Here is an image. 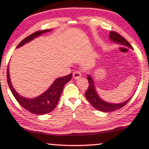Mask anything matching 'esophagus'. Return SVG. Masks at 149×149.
<instances>
[{
    "instance_id": "34e87169",
    "label": "esophagus",
    "mask_w": 149,
    "mask_h": 149,
    "mask_svg": "<svg viewBox=\"0 0 149 149\" xmlns=\"http://www.w3.org/2000/svg\"><path fill=\"white\" fill-rule=\"evenodd\" d=\"M73 78H74V79H78V78H79L81 76V71H76L75 72H73Z\"/></svg>"
}]
</instances>
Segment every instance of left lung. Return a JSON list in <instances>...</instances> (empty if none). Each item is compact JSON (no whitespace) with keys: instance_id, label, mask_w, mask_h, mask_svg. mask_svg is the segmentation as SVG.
<instances>
[{"instance_id":"obj_1","label":"left lung","mask_w":149,"mask_h":149,"mask_svg":"<svg viewBox=\"0 0 149 149\" xmlns=\"http://www.w3.org/2000/svg\"><path fill=\"white\" fill-rule=\"evenodd\" d=\"M109 37L114 42L121 44V45H124L132 48V46L125 40V37H123L122 35H120V34L114 32V31H110L109 32ZM88 80L89 85H88L87 91H86V93H85V96H86V99L89 101L90 103L93 106V107L97 109V110L102 111V112H113V111L117 110V109L122 108V107H124L125 104H127V102L132 99V96L130 99L127 100V101H125L124 102L119 104H112L107 102H104V100H102L99 97L97 92H96L95 88L94 86V83H93V80L90 75L88 76Z\"/></svg>"}]
</instances>
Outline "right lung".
Instances as JSON below:
<instances>
[{
	"mask_svg": "<svg viewBox=\"0 0 149 149\" xmlns=\"http://www.w3.org/2000/svg\"><path fill=\"white\" fill-rule=\"evenodd\" d=\"M52 29H45V30L37 31V32H34L32 35H29L28 37L24 38L22 42H19L17 48L24 45V44L27 43V42H30L31 40H34L36 37L40 36L43 33L49 32ZM71 78L72 74L71 73V74L68 75L66 76H63V77L57 78V79L55 80L54 82L52 83L49 88L47 91H45L43 94L35 97V98L28 99L20 96L18 93L15 91L12 84H11L10 79L8 67L7 69L8 84L14 97H15V99L17 100L19 104L23 108L27 109L31 113L37 114V115H42V114H47L54 109L57 104H58V100L60 98V96H61L65 84L68 83L71 79Z\"/></svg>",
	"mask_w": 149,
	"mask_h": 149,
	"instance_id": "1",
	"label": "right lung"
}]
</instances>
